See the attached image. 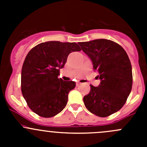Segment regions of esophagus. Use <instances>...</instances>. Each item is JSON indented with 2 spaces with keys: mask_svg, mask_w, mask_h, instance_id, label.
<instances>
[{
  "mask_svg": "<svg viewBox=\"0 0 147 147\" xmlns=\"http://www.w3.org/2000/svg\"><path fill=\"white\" fill-rule=\"evenodd\" d=\"M80 84H81V83L80 82H76V85H77V86H79Z\"/></svg>",
  "mask_w": 147,
  "mask_h": 147,
  "instance_id": "obj_1",
  "label": "esophagus"
}]
</instances>
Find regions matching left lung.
I'll list each match as a JSON object with an SVG mask.
<instances>
[{
    "label": "left lung",
    "instance_id": "1",
    "mask_svg": "<svg viewBox=\"0 0 147 147\" xmlns=\"http://www.w3.org/2000/svg\"><path fill=\"white\" fill-rule=\"evenodd\" d=\"M79 45L91 59L93 69L101 80L98 87L90 84V92L83 98L84 105L91 113L106 117L119 111L131 92L129 58L121 45L109 40H94Z\"/></svg>",
    "mask_w": 147,
    "mask_h": 147
}]
</instances>
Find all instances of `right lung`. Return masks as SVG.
<instances>
[{"label":"right lung","mask_w":147,"mask_h":147,"mask_svg":"<svg viewBox=\"0 0 147 147\" xmlns=\"http://www.w3.org/2000/svg\"><path fill=\"white\" fill-rule=\"evenodd\" d=\"M75 42L49 41L28 53L21 71V91L30 109L42 117L55 116L65 107L73 81L58 78L69 53L80 51Z\"/></svg>","instance_id":"add662e5"}]
</instances>
